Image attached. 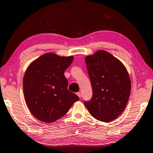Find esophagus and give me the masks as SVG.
<instances>
[{"mask_svg":"<svg viewBox=\"0 0 153 153\" xmlns=\"http://www.w3.org/2000/svg\"><path fill=\"white\" fill-rule=\"evenodd\" d=\"M76 94H77V96H79V98H81V93H80V92H77V93H76Z\"/></svg>","mask_w":153,"mask_h":153,"instance_id":"esophagus-1","label":"esophagus"}]
</instances>
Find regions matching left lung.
<instances>
[{
  "mask_svg": "<svg viewBox=\"0 0 153 153\" xmlns=\"http://www.w3.org/2000/svg\"><path fill=\"white\" fill-rule=\"evenodd\" d=\"M85 62L93 95L84 104L98 120L109 123L122 114L127 104L131 83L121 62L105 51L88 56Z\"/></svg>",
  "mask_w": 153,
  "mask_h": 153,
  "instance_id": "left-lung-1",
  "label": "left lung"
}]
</instances>
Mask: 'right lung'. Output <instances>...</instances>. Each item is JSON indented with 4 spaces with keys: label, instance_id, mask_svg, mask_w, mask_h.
<instances>
[{
    "label": "right lung",
    "instance_id": "obj_1",
    "mask_svg": "<svg viewBox=\"0 0 153 153\" xmlns=\"http://www.w3.org/2000/svg\"><path fill=\"white\" fill-rule=\"evenodd\" d=\"M73 57L46 53L34 61L25 74L23 90L30 111L39 120L53 123L69 111L79 96L68 90L64 72Z\"/></svg>",
    "mask_w": 153,
    "mask_h": 153
}]
</instances>
